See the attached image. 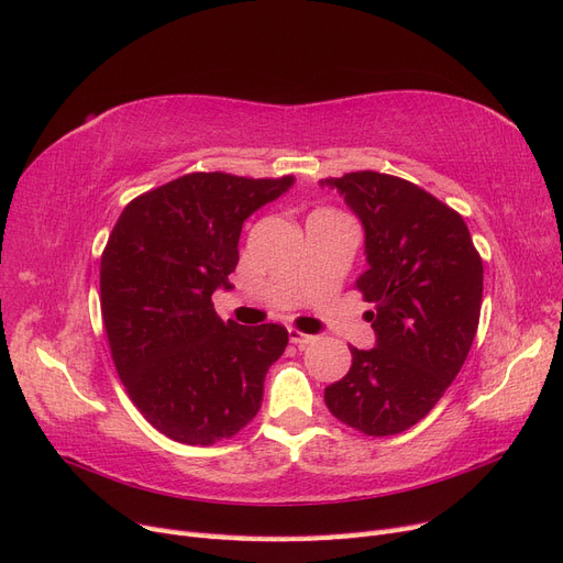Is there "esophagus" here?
I'll return each instance as SVG.
<instances>
[{
  "instance_id": "obj_1",
  "label": "esophagus",
  "mask_w": 563,
  "mask_h": 563,
  "mask_svg": "<svg viewBox=\"0 0 563 563\" xmlns=\"http://www.w3.org/2000/svg\"><path fill=\"white\" fill-rule=\"evenodd\" d=\"M288 338H291V343L298 345V347H305V345L314 343V335L302 333V331H298V329H288Z\"/></svg>"
}]
</instances>
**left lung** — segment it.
Instances as JSON below:
<instances>
[{"mask_svg":"<svg viewBox=\"0 0 563 563\" xmlns=\"http://www.w3.org/2000/svg\"><path fill=\"white\" fill-rule=\"evenodd\" d=\"M323 185V183H321ZM366 232V269L354 288L376 347L323 389L329 411L368 437L413 428L463 368L479 327L484 265L463 216L411 180L378 172L327 178Z\"/></svg>","mask_w":563,"mask_h":563,"instance_id":"1","label":"left lung"}]
</instances>
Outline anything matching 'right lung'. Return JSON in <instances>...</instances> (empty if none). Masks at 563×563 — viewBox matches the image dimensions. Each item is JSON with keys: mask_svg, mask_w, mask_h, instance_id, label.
<instances>
[{"mask_svg": "<svg viewBox=\"0 0 563 563\" xmlns=\"http://www.w3.org/2000/svg\"><path fill=\"white\" fill-rule=\"evenodd\" d=\"M294 176L187 174L126 203L100 258V312L131 401L162 434L211 446L255 418L279 323L223 321L211 296L232 288L244 220Z\"/></svg>", "mask_w": 563, "mask_h": 563, "instance_id": "1", "label": "right lung"}]
</instances>
